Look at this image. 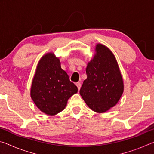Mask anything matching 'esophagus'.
<instances>
[{"label": "esophagus", "instance_id": "34e87169", "mask_svg": "<svg viewBox=\"0 0 154 154\" xmlns=\"http://www.w3.org/2000/svg\"><path fill=\"white\" fill-rule=\"evenodd\" d=\"M75 85H77V88H78V90H80V88H81V86H82V85H81V83H79V82H77V83H75Z\"/></svg>", "mask_w": 154, "mask_h": 154}]
</instances>
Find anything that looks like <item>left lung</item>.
<instances>
[{
  "mask_svg": "<svg viewBox=\"0 0 154 154\" xmlns=\"http://www.w3.org/2000/svg\"><path fill=\"white\" fill-rule=\"evenodd\" d=\"M87 79L79 93L90 109L103 113L113 107L120 99L124 85L116 57L105 45L97 43L92 59L88 62Z\"/></svg>",
  "mask_w": 154,
  "mask_h": 154,
  "instance_id": "1",
  "label": "left lung"
}]
</instances>
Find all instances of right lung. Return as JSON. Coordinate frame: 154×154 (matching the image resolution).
<instances>
[{
  "label": "right lung",
  "instance_id": "1",
  "mask_svg": "<svg viewBox=\"0 0 154 154\" xmlns=\"http://www.w3.org/2000/svg\"><path fill=\"white\" fill-rule=\"evenodd\" d=\"M60 62L53 52L43 55L38 62L30 88V97L41 111L55 116L63 111L77 87L62 69Z\"/></svg>",
  "mask_w": 154,
  "mask_h": 154
}]
</instances>
